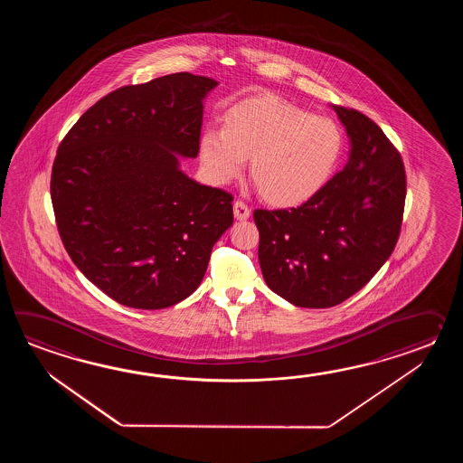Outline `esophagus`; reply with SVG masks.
<instances>
[{
  "label": "esophagus",
  "instance_id": "1",
  "mask_svg": "<svg viewBox=\"0 0 463 463\" xmlns=\"http://www.w3.org/2000/svg\"><path fill=\"white\" fill-rule=\"evenodd\" d=\"M233 215H235L236 220L243 222V220H248V218H250V215H251V210L248 208L245 202L236 200L235 203H233Z\"/></svg>",
  "mask_w": 463,
  "mask_h": 463
}]
</instances>
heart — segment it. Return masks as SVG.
<instances>
[{"instance_id":"1","label":"heart","mask_w":463,"mask_h":463,"mask_svg":"<svg viewBox=\"0 0 463 463\" xmlns=\"http://www.w3.org/2000/svg\"><path fill=\"white\" fill-rule=\"evenodd\" d=\"M341 152L343 136L331 118L271 92L238 100L222 116V130L200 137V158L215 182H232L251 158L256 190L276 207H296L315 197Z\"/></svg>"}]
</instances>
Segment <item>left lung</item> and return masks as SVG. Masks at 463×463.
<instances>
[{
	"label": "left lung",
	"mask_w": 463,
	"mask_h": 463,
	"mask_svg": "<svg viewBox=\"0 0 463 463\" xmlns=\"http://www.w3.org/2000/svg\"><path fill=\"white\" fill-rule=\"evenodd\" d=\"M351 140L345 167L289 210H255L266 285L299 307H331L364 288L402 225V157L374 120L333 106Z\"/></svg>",
	"instance_id": "obj_1"
}]
</instances>
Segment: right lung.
<instances>
[{
  "label": "right lung",
  "mask_w": 463,
  "mask_h": 463,
  "mask_svg": "<svg viewBox=\"0 0 463 463\" xmlns=\"http://www.w3.org/2000/svg\"><path fill=\"white\" fill-rule=\"evenodd\" d=\"M217 80L190 72L116 89L58 148L51 200L62 245L120 305L162 309L192 295L233 223V197L187 177L203 99Z\"/></svg>",
  "instance_id": "1"
}]
</instances>
